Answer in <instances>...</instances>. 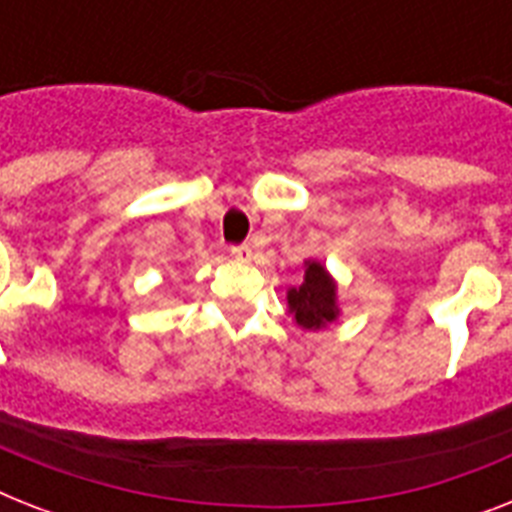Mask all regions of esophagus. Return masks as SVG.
Wrapping results in <instances>:
<instances>
[{
    "mask_svg": "<svg viewBox=\"0 0 512 512\" xmlns=\"http://www.w3.org/2000/svg\"><path fill=\"white\" fill-rule=\"evenodd\" d=\"M231 255L239 260V263H247L249 257H252V249L247 244H239V247H231Z\"/></svg>",
    "mask_w": 512,
    "mask_h": 512,
    "instance_id": "34e87169",
    "label": "esophagus"
}]
</instances>
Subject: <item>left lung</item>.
Instances as JSON below:
<instances>
[{"label": "left lung", "instance_id": "1", "mask_svg": "<svg viewBox=\"0 0 512 512\" xmlns=\"http://www.w3.org/2000/svg\"><path fill=\"white\" fill-rule=\"evenodd\" d=\"M287 308L297 327L316 332L340 319L337 281L319 260H305V279L287 292Z\"/></svg>", "mask_w": 512, "mask_h": 512}]
</instances>
